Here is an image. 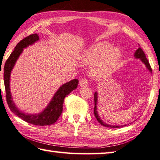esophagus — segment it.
<instances>
[{"mask_svg": "<svg viewBox=\"0 0 160 160\" xmlns=\"http://www.w3.org/2000/svg\"><path fill=\"white\" fill-rule=\"evenodd\" d=\"M79 84L80 87H87L88 85V80L86 78H82L79 82Z\"/></svg>", "mask_w": 160, "mask_h": 160, "instance_id": "34e87169", "label": "esophagus"}]
</instances>
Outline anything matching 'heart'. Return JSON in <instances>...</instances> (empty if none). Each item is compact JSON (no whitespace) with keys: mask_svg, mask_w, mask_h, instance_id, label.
I'll use <instances>...</instances> for the list:
<instances>
[{"mask_svg":"<svg viewBox=\"0 0 160 160\" xmlns=\"http://www.w3.org/2000/svg\"><path fill=\"white\" fill-rule=\"evenodd\" d=\"M121 58V51L118 47H112L107 42H100L91 47L83 56V62L94 64L91 74L98 79L107 78L113 72Z\"/></svg>","mask_w":160,"mask_h":160,"instance_id":"b5f03b06","label":"heart"}]
</instances>
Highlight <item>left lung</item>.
<instances>
[{
  "instance_id": "1",
  "label": "left lung",
  "mask_w": 160,
  "mask_h": 160,
  "mask_svg": "<svg viewBox=\"0 0 160 160\" xmlns=\"http://www.w3.org/2000/svg\"><path fill=\"white\" fill-rule=\"evenodd\" d=\"M139 45V44H138ZM139 46H140V45H139ZM134 56L135 57V58H140L142 62L145 64L146 67H147V69L151 71H152V69H151V67L150 65V64H149V62L148 59L146 58V55L144 52H143V50H142V49L141 48V47H140L139 48L136 50V52H135V54ZM94 102H95V107H94V115H95V117L96 118L97 120L98 121V122L104 126V127H108V128H120V127H124V126L126 125H123V126H113V125H110V124H108L107 123H105L104 122H103L102 120H101L99 115H98V111H97V102H98V93L97 92H96L94 93Z\"/></svg>"
}]
</instances>
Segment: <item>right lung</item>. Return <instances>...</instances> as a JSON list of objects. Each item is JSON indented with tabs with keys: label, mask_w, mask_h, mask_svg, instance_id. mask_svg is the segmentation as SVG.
I'll use <instances>...</instances> for the list:
<instances>
[{
	"label": "right lung",
	"mask_w": 160,
	"mask_h": 160,
	"mask_svg": "<svg viewBox=\"0 0 160 160\" xmlns=\"http://www.w3.org/2000/svg\"><path fill=\"white\" fill-rule=\"evenodd\" d=\"M39 40V37L37 33L29 35L26 38L17 44L14 50L10 54L8 59L7 60L4 67V83L6 91V100L10 110L17 116L21 118L22 120L25 121L36 126H47L51 125L58 120L62 112L64 99L67 95H69L73 90L76 89L78 84V80L73 79L65 84H62L60 89L56 91V93L52 98V101L48 104V106L45 108V110L41 113L35 115L26 114L20 111L16 107L15 103L13 102L11 95L9 87L10 74L13 66L18 60V57L22 52L23 48H25L29 45L36 42Z\"/></svg>",
	"instance_id": "right-lung-1"
}]
</instances>
